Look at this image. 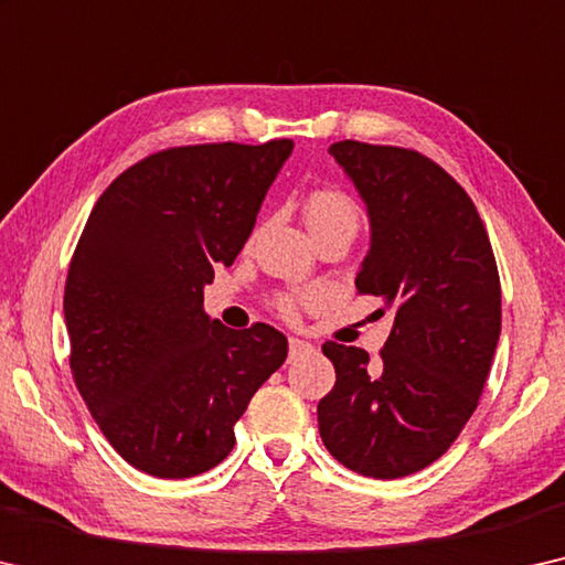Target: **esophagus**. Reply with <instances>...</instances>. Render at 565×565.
I'll return each mask as SVG.
<instances>
[{
  "mask_svg": "<svg viewBox=\"0 0 565 565\" xmlns=\"http://www.w3.org/2000/svg\"><path fill=\"white\" fill-rule=\"evenodd\" d=\"M310 353H316V349L308 341H300V338H290L288 341V361H298Z\"/></svg>",
  "mask_w": 565,
  "mask_h": 565,
  "instance_id": "34e87169",
  "label": "esophagus"
}]
</instances>
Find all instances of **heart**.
<instances>
[{"label":"heart","mask_w":565,"mask_h":565,"mask_svg":"<svg viewBox=\"0 0 565 565\" xmlns=\"http://www.w3.org/2000/svg\"><path fill=\"white\" fill-rule=\"evenodd\" d=\"M302 212H306V222L312 234L333 227H359V206L349 194L333 186L310 192L306 196V204H302ZM277 310L288 320L298 318V302L292 298H282L277 302Z\"/></svg>","instance_id":"obj_1"}]
</instances>
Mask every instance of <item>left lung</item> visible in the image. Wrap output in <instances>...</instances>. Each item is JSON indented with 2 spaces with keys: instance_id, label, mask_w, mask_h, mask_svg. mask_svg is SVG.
Wrapping results in <instances>:
<instances>
[{
  "instance_id": "obj_1",
  "label": "left lung",
  "mask_w": 565,
  "mask_h": 565,
  "mask_svg": "<svg viewBox=\"0 0 565 565\" xmlns=\"http://www.w3.org/2000/svg\"><path fill=\"white\" fill-rule=\"evenodd\" d=\"M328 153L359 189L371 249L355 275L394 328L381 361L335 341V386L318 404L328 452L349 470L396 480L452 447L477 409L500 338V275L472 199L427 156L338 141Z\"/></svg>"
}]
</instances>
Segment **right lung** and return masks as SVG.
Returning a JSON list of instances; mask_svg holds the SVG:
<instances>
[{"instance_id":"obj_1","label":"right lung","mask_w":565,"mask_h":565,"mask_svg":"<svg viewBox=\"0 0 565 565\" xmlns=\"http://www.w3.org/2000/svg\"><path fill=\"white\" fill-rule=\"evenodd\" d=\"M292 151L199 143L151 153L100 194L65 282L77 392L113 449L146 475L184 480L222 462L249 398L288 338L206 316L204 285L232 265Z\"/></svg>"}]
</instances>
